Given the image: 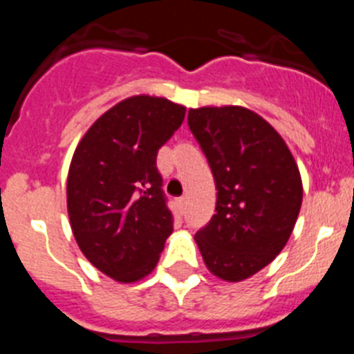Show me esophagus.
<instances>
[{
    "label": "esophagus",
    "instance_id": "1",
    "mask_svg": "<svg viewBox=\"0 0 354 354\" xmlns=\"http://www.w3.org/2000/svg\"><path fill=\"white\" fill-rule=\"evenodd\" d=\"M175 202H177V207H179L180 212L186 211V198H184V196H180V198H177V200H175Z\"/></svg>",
    "mask_w": 354,
    "mask_h": 354
}]
</instances>
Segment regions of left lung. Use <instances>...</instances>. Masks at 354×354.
<instances>
[{
	"mask_svg": "<svg viewBox=\"0 0 354 354\" xmlns=\"http://www.w3.org/2000/svg\"><path fill=\"white\" fill-rule=\"evenodd\" d=\"M187 126L218 192L216 214L195 241L212 274L239 282L289 241L303 198L299 170L282 136L246 108L189 109Z\"/></svg>",
	"mask_w": 354,
	"mask_h": 354,
	"instance_id": "1",
	"label": "left lung"
}]
</instances>
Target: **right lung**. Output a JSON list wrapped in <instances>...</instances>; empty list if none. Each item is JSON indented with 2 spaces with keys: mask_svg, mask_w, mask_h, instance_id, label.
<instances>
[{
  "mask_svg": "<svg viewBox=\"0 0 354 354\" xmlns=\"http://www.w3.org/2000/svg\"><path fill=\"white\" fill-rule=\"evenodd\" d=\"M184 113V106L161 97H131L106 111L74 152L67 179L72 232L84 257L118 282L154 270L174 230L156 161Z\"/></svg>",
  "mask_w": 354,
  "mask_h": 354,
  "instance_id": "add662e5",
  "label": "right lung"
}]
</instances>
